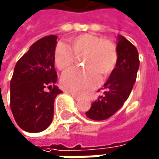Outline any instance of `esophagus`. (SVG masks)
<instances>
[{
    "instance_id": "34e87169",
    "label": "esophagus",
    "mask_w": 159,
    "mask_h": 159,
    "mask_svg": "<svg viewBox=\"0 0 159 159\" xmlns=\"http://www.w3.org/2000/svg\"><path fill=\"white\" fill-rule=\"evenodd\" d=\"M71 96H72V98H73L74 100H76V101H79V100H80V97H78L77 95H74V94L71 93Z\"/></svg>"
}]
</instances>
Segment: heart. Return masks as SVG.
Listing matches in <instances>:
<instances>
[{
	"label": "heart",
	"mask_w": 159,
	"mask_h": 159,
	"mask_svg": "<svg viewBox=\"0 0 159 159\" xmlns=\"http://www.w3.org/2000/svg\"><path fill=\"white\" fill-rule=\"evenodd\" d=\"M71 49L64 43H58L54 49L53 60L58 70L70 68L77 55H84L86 69H71L61 77V86L66 90L85 95L101 83V74H110L118 62L116 45L108 39H102L91 34H83L71 40Z\"/></svg>",
	"instance_id": "1"
}]
</instances>
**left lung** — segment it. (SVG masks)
<instances>
[{
    "label": "left lung",
    "instance_id": "8db88e82",
    "mask_svg": "<svg viewBox=\"0 0 159 159\" xmlns=\"http://www.w3.org/2000/svg\"><path fill=\"white\" fill-rule=\"evenodd\" d=\"M118 62L102 89L103 95L92 103L86 112L88 118L104 120L115 114L124 104L136 82L139 67L137 48L124 37L118 36Z\"/></svg>",
    "mask_w": 159,
    "mask_h": 159
}]
</instances>
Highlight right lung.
<instances>
[{
	"label": "right lung",
	"instance_id": "right-lung-1",
	"mask_svg": "<svg viewBox=\"0 0 159 159\" xmlns=\"http://www.w3.org/2000/svg\"><path fill=\"white\" fill-rule=\"evenodd\" d=\"M56 39L57 37L51 35L36 41L14 69L10 107L18 125L26 132H41L50 125L54 99L62 92L54 85L57 80L53 60Z\"/></svg>",
	"mask_w": 159,
	"mask_h": 159
}]
</instances>
